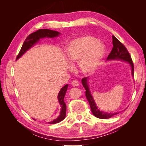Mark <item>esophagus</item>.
Returning a JSON list of instances; mask_svg holds the SVG:
<instances>
[{
    "mask_svg": "<svg viewBox=\"0 0 146 146\" xmlns=\"http://www.w3.org/2000/svg\"><path fill=\"white\" fill-rule=\"evenodd\" d=\"M79 85V83L77 80H73L72 82V86L74 87H76Z\"/></svg>",
    "mask_w": 146,
    "mask_h": 146,
    "instance_id": "34e87169",
    "label": "esophagus"
}]
</instances>
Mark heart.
<instances>
[{"instance_id":"obj_1","label":"heart","mask_w":146,"mask_h":146,"mask_svg":"<svg viewBox=\"0 0 146 146\" xmlns=\"http://www.w3.org/2000/svg\"><path fill=\"white\" fill-rule=\"evenodd\" d=\"M65 55L70 63L78 62L83 74H91L98 68L105 48L96 38L86 36L70 41L65 48Z\"/></svg>"}]
</instances>
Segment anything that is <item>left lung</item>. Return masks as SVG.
Instances as JSON below:
<instances>
[{
    "mask_svg": "<svg viewBox=\"0 0 146 146\" xmlns=\"http://www.w3.org/2000/svg\"><path fill=\"white\" fill-rule=\"evenodd\" d=\"M113 39V47L111 53L109 54L107 57V61L111 60H119L125 61V62L129 63L131 70V76L133 77L134 76V66L133 61H132L131 56L128 52L126 47L123 46L122 44L119 41L118 39L114 36H112ZM88 82H89V77L83 78L82 80V83L83 87L85 88L86 90L85 95L86 98L88 100V102L90 104L91 111L94 116L100 119H108L116 115L119 113H107L105 111H102L100 110V109L97 106L94 99L92 97L91 91L88 85Z\"/></svg>",
    "mask_w": 146,
    "mask_h": 146,
    "instance_id": "obj_1",
    "label": "left lung"
}]
</instances>
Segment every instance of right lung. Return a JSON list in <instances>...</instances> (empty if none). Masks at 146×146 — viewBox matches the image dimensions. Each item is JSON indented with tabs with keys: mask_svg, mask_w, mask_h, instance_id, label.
Here are the masks:
<instances>
[{
	"mask_svg": "<svg viewBox=\"0 0 146 146\" xmlns=\"http://www.w3.org/2000/svg\"><path fill=\"white\" fill-rule=\"evenodd\" d=\"M61 33L56 31L52 30L49 29H39L36 32H35L32 33H31L27 36V38L25 39V41L23 46H22L21 50L19 53L18 55L16 57V60L20 58L21 57L23 56L25 53L29 50L30 48H32L34 46L36 43H38L41 39H43L45 38H54L55 37L58 36ZM68 87V84L64 85L61 89L60 90L59 93L58 94V100L60 105L61 107V111L60 113V115L58 116L56 119L53 120L52 121L48 122L50 124H53V123H56L63 121L66 117V105L64 101V96L66 95V92L67 91ZM35 121L36 119H33Z\"/></svg>",
	"mask_w": 146,
	"mask_h": 146,
	"instance_id": "right-lung-1",
	"label": "right lung"
}]
</instances>
